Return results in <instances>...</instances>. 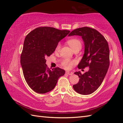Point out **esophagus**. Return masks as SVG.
Masks as SVG:
<instances>
[{
    "label": "esophagus",
    "instance_id": "1",
    "mask_svg": "<svg viewBox=\"0 0 123 123\" xmlns=\"http://www.w3.org/2000/svg\"><path fill=\"white\" fill-rule=\"evenodd\" d=\"M66 74L68 75H72L73 74V72H70V71H66Z\"/></svg>",
    "mask_w": 123,
    "mask_h": 123
}]
</instances>
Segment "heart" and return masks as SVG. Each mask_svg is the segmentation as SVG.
I'll use <instances>...</instances> for the list:
<instances>
[{
	"label": "heart",
	"instance_id": "b5f03b06",
	"mask_svg": "<svg viewBox=\"0 0 123 123\" xmlns=\"http://www.w3.org/2000/svg\"><path fill=\"white\" fill-rule=\"evenodd\" d=\"M68 43L69 44V45L72 49L77 48V47H81V43L80 41L76 38L71 39V40L68 41ZM60 49H61V44L58 43L56 46L55 51L59 52ZM73 64H74V62L70 61L69 59H64L62 61V65L67 69H69L72 66Z\"/></svg>",
	"mask_w": 123,
	"mask_h": 123
}]
</instances>
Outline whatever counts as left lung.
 <instances>
[{
	"label": "left lung",
	"instance_id": "obj_1",
	"mask_svg": "<svg viewBox=\"0 0 123 123\" xmlns=\"http://www.w3.org/2000/svg\"><path fill=\"white\" fill-rule=\"evenodd\" d=\"M81 36L85 45L84 54L78 65V68L89 67V70L83 74L74 72L79 81L73 86L74 90L81 95H90L100 87L109 66V49L105 37L93 28L83 27L77 28L69 36Z\"/></svg>",
	"mask_w": 123,
	"mask_h": 123
}]
</instances>
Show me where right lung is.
<instances>
[{"label":"right lung","mask_w":123,"mask_h":123,"mask_svg":"<svg viewBox=\"0 0 123 123\" xmlns=\"http://www.w3.org/2000/svg\"><path fill=\"white\" fill-rule=\"evenodd\" d=\"M70 32L54 27H40L26 36L20 64L26 81L35 92L45 93L53 90L59 78L65 74V70L60 68L49 69L45 57L53 53L58 43Z\"/></svg>","instance_id":"obj_1"}]
</instances>
